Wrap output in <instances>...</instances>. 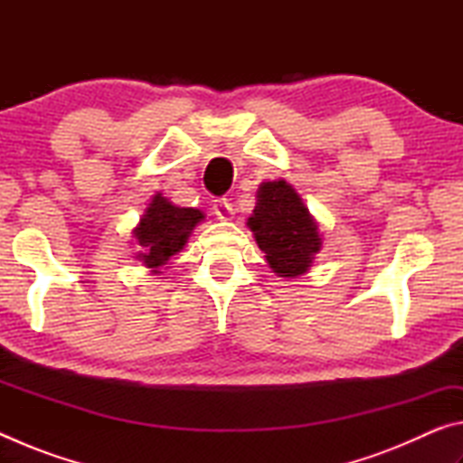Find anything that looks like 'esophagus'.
<instances>
[{
  "instance_id": "1",
  "label": "esophagus",
  "mask_w": 463,
  "mask_h": 463,
  "mask_svg": "<svg viewBox=\"0 0 463 463\" xmlns=\"http://www.w3.org/2000/svg\"><path fill=\"white\" fill-rule=\"evenodd\" d=\"M213 210H214V214L221 218V221H229V218H232V203L226 198L214 200Z\"/></svg>"
}]
</instances>
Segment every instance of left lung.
Here are the masks:
<instances>
[{
    "instance_id": "left-lung-1",
    "label": "left lung",
    "mask_w": 463,
    "mask_h": 463,
    "mask_svg": "<svg viewBox=\"0 0 463 463\" xmlns=\"http://www.w3.org/2000/svg\"><path fill=\"white\" fill-rule=\"evenodd\" d=\"M247 226L278 278L304 276L323 249L317 218L286 179L260 185Z\"/></svg>"
}]
</instances>
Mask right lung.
<instances>
[{
  "label": "right lung",
  "instance_id": "right-lung-1",
  "mask_svg": "<svg viewBox=\"0 0 463 463\" xmlns=\"http://www.w3.org/2000/svg\"><path fill=\"white\" fill-rule=\"evenodd\" d=\"M198 208H182L171 203L161 194H155L132 229V242L137 245V260L161 276L171 257L185 247L195 226L203 221Z\"/></svg>",
  "mask_w": 463,
  "mask_h": 463
}]
</instances>
